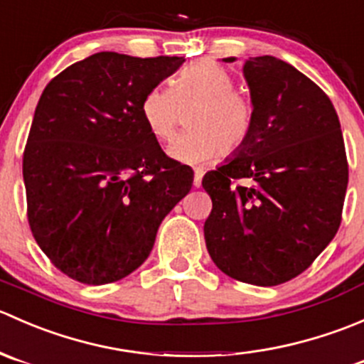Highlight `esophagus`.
<instances>
[{
    "instance_id": "obj_1",
    "label": "esophagus",
    "mask_w": 364,
    "mask_h": 364,
    "mask_svg": "<svg viewBox=\"0 0 364 364\" xmlns=\"http://www.w3.org/2000/svg\"><path fill=\"white\" fill-rule=\"evenodd\" d=\"M203 176L204 172L200 171V168H197L196 174H193V186H196V188H199V186L203 185Z\"/></svg>"
}]
</instances>
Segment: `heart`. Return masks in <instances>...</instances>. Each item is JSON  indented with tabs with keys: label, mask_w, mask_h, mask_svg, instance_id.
<instances>
[{
	"label": "heart",
	"mask_w": 364,
	"mask_h": 364,
	"mask_svg": "<svg viewBox=\"0 0 364 364\" xmlns=\"http://www.w3.org/2000/svg\"><path fill=\"white\" fill-rule=\"evenodd\" d=\"M196 105L186 119L188 130L168 148L179 164L203 165L220 153H232L248 141L253 127V105L236 91L232 73L213 61H197L176 77L172 90L155 86L146 93L141 114L160 142L174 137L181 109Z\"/></svg>",
	"instance_id": "b5f03b06"
}]
</instances>
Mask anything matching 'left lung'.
<instances>
[{
    "instance_id": "left-lung-1",
    "label": "left lung",
    "mask_w": 364,
    "mask_h": 364,
    "mask_svg": "<svg viewBox=\"0 0 364 364\" xmlns=\"http://www.w3.org/2000/svg\"><path fill=\"white\" fill-rule=\"evenodd\" d=\"M243 75L252 134L203 178L213 200L204 237L227 277L273 287L303 273L335 237L347 156L338 114L314 80L273 56L248 58ZM243 177L252 185L232 183Z\"/></svg>"
}]
</instances>
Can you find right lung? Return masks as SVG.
<instances>
[{
	"instance_id": "add662e5",
	"label": "right lung",
	"mask_w": 364,
	"mask_h": 364,
	"mask_svg": "<svg viewBox=\"0 0 364 364\" xmlns=\"http://www.w3.org/2000/svg\"><path fill=\"white\" fill-rule=\"evenodd\" d=\"M183 63L97 53L40 97L23 159L29 227L50 262L80 284L137 269L192 188V168L161 151L141 114L146 93Z\"/></svg>"
}]
</instances>
